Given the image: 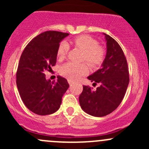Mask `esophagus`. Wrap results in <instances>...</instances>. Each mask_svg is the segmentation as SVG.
Wrapping results in <instances>:
<instances>
[{"label":"esophagus","instance_id":"34e87169","mask_svg":"<svg viewBox=\"0 0 149 149\" xmlns=\"http://www.w3.org/2000/svg\"><path fill=\"white\" fill-rule=\"evenodd\" d=\"M68 81L69 85H70V86H72V84H73V81H72L71 80H70V79H68Z\"/></svg>","mask_w":149,"mask_h":149}]
</instances>
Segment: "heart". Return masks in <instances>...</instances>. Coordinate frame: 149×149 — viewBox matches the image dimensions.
<instances>
[{
  "instance_id": "obj_1",
  "label": "heart",
  "mask_w": 149,
  "mask_h": 149,
  "mask_svg": "<svg viewBox=\"0 0 149 149\" xmlns=\"http://www.w3.org/2000/svg\"><path fill=\"white\" fill-rule=\"evenodd\" d=\"M70 43L80 49L84 52V61H86L92 67H97L103 62L105 51L102 47L98 46V42L94 39L87 35H81L70 40ZM69 49V45L66 42H63L58 46L57 56L62 60L65 58ZM88 71V68L84 63H74L68 62L61 67L62 76L70 80H78Z\"/></svg>"
}]
</instances>
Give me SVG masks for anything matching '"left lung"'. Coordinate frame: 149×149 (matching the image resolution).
Here are the masks:
<instances>
[{"label":"left lung","mask_w":149,"mask_h":149,"mask_svg":"<svg viewBox=\"0 0 149 149\" xmlns=\"http://www.w3.org/2000/svg\"><path fill=\"white\" fill-rule=\"evenodd\" d=\"M106 41L107 52L102 68L89 76L94 84L100 83L96 90L83 86L79 103L86 113L94 117H104L117 109L127 91L129 71L125 56L118 42L103 33Z\"/></svg>","instance_id":"1"}]
</instances>
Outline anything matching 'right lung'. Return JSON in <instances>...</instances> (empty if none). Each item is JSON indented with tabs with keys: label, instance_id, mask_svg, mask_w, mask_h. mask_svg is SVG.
I'll list each match as a JSON object with an SVG mask.
<instances>
[{
	"label": "right lung",
	"instance_id": "obj_1",
	"mask_svg": "<svg viewBox=\"0 0 149 149\" xmlns=\"http://www.w3.org/2000/svg\"><path fill=\"white\" fill-rule=\"evenodd\" d=\"M68 35L55 31L41 33L29 43L21 55L16 85L25 106L37 115H50L58 111L69 87L65 78L58 76L57 81L52 82L44 73L55 65L60 42Z\"/></svg>",
	"mask_w": 149,
	"mask_h": 149
}]
</instances>
